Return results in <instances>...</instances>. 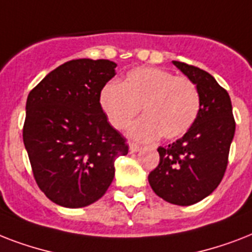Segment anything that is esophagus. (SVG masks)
<instances>
[{
  "instance_id": "1",
  "label": "esophagus",
  "mask_w": 252,
  "mask_h": 252,
  "mask_svg": "<svg viewBox=\"0 0 252 252\" xmlns=\"http://www.w3.org/2000/svg\"><path fill=\"white\" fill-rule=\"evenodd\" d=\"M140 149H141V146L137 145V144H133V142H132V144H129V152H130V153H137Z\"/></svg>"
}]
</instances>
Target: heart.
I'll use <instances>...</instances> for the list:
<instances>
[{"instance_id":"b5f03b06","label":"heart","mask_w":252,"mask_h":252,"mask_svg":"<svg viewBox=\"0 0 252 252\" xmlns=\"http://www.w3.org/2000/svg\"><path fill=\"white\" fill-rule=\"evenodd\" d=\"M200 104L199 90L189 78L150 66L132 69L122 84L108 82L99 93V106L115 129H124L141 107L144 118L128 130L140 141L161 134L166 140L182 137L196 122Z\"/></svg>"}]
</instances>
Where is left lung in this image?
<instances>
[{"label": "left lung", "mask_w": 252, "mask_h": 252, "mask_svg": "<svg viewBox=\"0 0 252 252\" xmlns=\"http://www.w3.org/2000/svg\"><path fill=\"white\" fill-rule=\"evenodd\" d=\"M196 85L199 116L183 137L159 146V163L150 172V187L175 205H192L211 195L221 183L235 132L230 96L203 69L172 61Z\"/></svg>", "instance_id": "left-lung-1"}]
</instances>
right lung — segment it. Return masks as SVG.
Returning <instances> with one entry per match:
<instances>
[{
    "instance_id": "right-lung-1",
    "label": "right lung",
    "mask_w": 252,
    "mask_h": 252,
    "mask_svg": "<svg viewBox=\"0 0 252 252\" xmlns=\"http://www.w3.org/2000/svg\"><path fill=\"white\" fill-rule=\"evenodd\" d=\"M110 60L78 59L57 66L30 91L23 142L33 178L51 201L82 208L112 183L126 140L110 126L99 93L115 76Z\"/></svg>"
}]
</instances>
